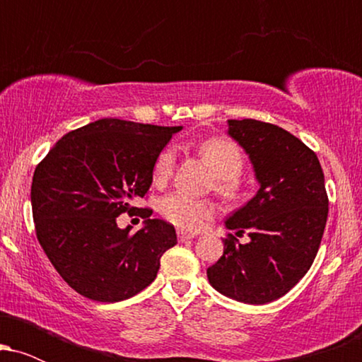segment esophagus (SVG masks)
<instances>
[{
  "instance_id": "esophagus-1",
  "label": "esophagus",
  "mask_w": 362,
  "mask_h": 362,
  "mask_svg": "<svg viewBox=\"0 0 362 362\" xmlns=\"http://www.w3.org/2000/svg\"><path fill=\"white\" fill-rule=\"evenodd\" d=\"M195 235H192V233H185V231H178V240H180V242H187V240H192Z\"/></svg>"
}]
</instances>
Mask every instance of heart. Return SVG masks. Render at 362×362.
<instances>
[{"mask_svg":"<svg viewBox=\"0 0 362 362\" xmlns=\"http://www.w3.org/2000/svg\"><path fill=\"white\" fill-rule=\"evenodd\" d=\"M199 153L209 165L214 177L218 178L216 190L226 199L235 197L238 192L236 178L240 177L243 168L242 149L228 139L213 138L201 143ZM173 165H175V151L173 148H165L158 155L155 168H153L155 184H163L168 180L173 172ZM160 213L173 226L184 231H195L214 214V206L206 199H195L182 192H172L160 201Z\"/></svg>","mask_w":362,"mask_h":362,"instance_id":"b5f03b06","label":"heart"}]
</instances>
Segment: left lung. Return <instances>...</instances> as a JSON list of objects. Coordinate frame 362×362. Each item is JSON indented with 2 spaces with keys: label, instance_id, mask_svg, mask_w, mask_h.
Masks as SVG:
<instances>
[{
  "label": "left lung",
  "instance_id": "left-lung-1",
  "mask_svg": "<svg viewBox=\"0 0 362 362\" xmlns=\"http://www.w3.org/2000/svg\"><path fill=\"white\" fill-rule=\"evenodd\" d=\"M228 136L250 160L259 190L224 221L247 243L224 240L207 281L223 296L265 305L284 296L308 272L328 214L325 178L317 155L274 124L228 120Z\"/></svg>",
  "mask_w": 362,
  "mask_h": 362
}]
</instances>
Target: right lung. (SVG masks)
<instances>
[{"instance_id": "obj_1", "label": "right lung", "mask_w": 362, "mask_h": 362, "mask_svg": "<svg viewBox=\"0 0 362 362\" xmlns=\"http://www.w3.org/2000/svg\"><path fill=\"white\" fill-rule=\"evenodd\" d=\"M182 126L100 119L68 132L35 168V231L54 269L81 296L102 303L134 296L155 281L160 259L177 245L173 224L149 219L131 235L117 218L144 197L153 168Z\"/></svg>"}]
</instances>
